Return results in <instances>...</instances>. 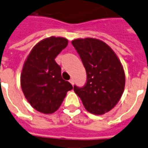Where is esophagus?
I'll use <instances>...</instances> for the list:
<instances>
[{
    "instance_id": "esophagus-1",
    "label": "esophagus",
    "mask_w": 148,
    "mask_h": 148,
    "mask_svg": "<svg viewBox=\"0 0 148 148\" xmlns=\"http://www.w3.org/2000/svg\"><path fill=\"white\" fill-rule=\"evenodd\" d=\"M69 82H70V83H71V84H72V86H73V85H74V80H73V79H71V80H70V81H69Z\"/></svg>"
}]
</instances>
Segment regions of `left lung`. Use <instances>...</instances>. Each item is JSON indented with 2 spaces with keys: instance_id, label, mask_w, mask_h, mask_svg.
Segmentation results:
<instances>
[{
  "instance_id": "left-lung-1",
  "label": "left lung",
  "mask_w": 148,
  "mask_h": 148,
  "mask_svg": "<svg viewBox=\"0 0 148 148\" xmlns=\"http://www.w3.org/2000/svg\"><path fill=\"white\" fill-rule=\"evenodd\" d=\"M86 68L87 81L82 88L74 86L84 107L92 114L103 115L117 104L125 90L122 64L112 48L95 38L72 41Z\"/></svg>"
}]
</instances>
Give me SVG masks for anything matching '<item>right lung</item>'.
<instances>
[{
  "mask_svg": "<svg viewBox=\"0 0 148 148\" xmlns=\"http://www.w3.org/2000/svg\"><path fill=\"white\" fill-rule=\"evenodd\" d=\"M68 40L50 36L41 40L26 58L20 76L21 88L31 106L44 114L56 112L72 86L61 76V67L55 58Z\"/></svg>",
  "mask_w": 148,
  "mask_h": 148,
  "instance_id": "right-lung-1",
  "label": "right lung"
}]
</instances>
